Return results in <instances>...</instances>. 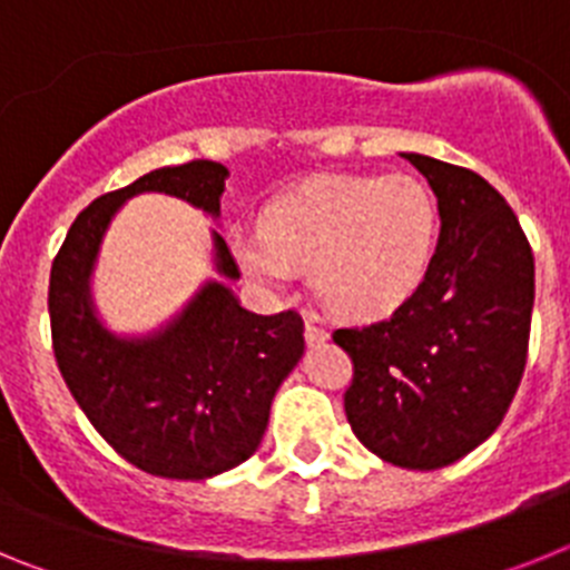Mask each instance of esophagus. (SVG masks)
Instances as JSON below:
<instances>
[{
    "instance_id": "34e87169",
    "label": "esophagus",
    "mask_w": 570,
    "mask_h": 570,
    "mask_svg": "<svg viewBox=\"0 0 570 570\" xmlns=\"http://www.w3.org/2000/svg\"><path fill=\"white\" fill-rule=\"evenodd\" d=\"M325 340H328V331L322 328L314 316H308V320H305V342H308V345H320V342Z\"/></svg>"
}]
</instances>
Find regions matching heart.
<instances>
[{"mask_svg":"<svg viewBox=\"0 0 570 570\" xmlns=\"http://www.w3.org/2000/svg\"><path fill=\"white\" fill-rule=\"evenodd\" d=\"M436 239V199L414 176H325L279 196L262 234L234 236V256L265 288H288L314 265L334 308L385 316L420 291Z\"/></svg>","mask_w":570,"mask_h":570,"instance_id":"obj_1","label":"heart"}]
</instances>
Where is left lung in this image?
<instances>
[{
	"label": "left lung",
	"instance_id": "1",
	"mask_svg": "<svg viewBox=\"0 0 570 570\" xmlns=\"http://www.w3.org/2000/svg\"><path fill=\"white\" fill-rule=\"evenodd\" d=\"M428 179L440 242L425 282L387 320L334 331L354 362L345 414L391 465L434 471L500 428L528 360L533 254L502 194L473 170L402 154Z\"/></svg>",
	"mask_w": 570,
	"mask_h": 570
}]
</instances>
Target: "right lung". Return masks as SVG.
Segmentation results:
<instances>
[{
	"label": "right lung",
	"instance_id": "add662e5",
	"mask_svg": "<svg viewBox=\"0 0 570 570\" xmlns=\"http://www.w3.org/2000/svg\"><path fill=\"white\" fill-rule=\"evenodd\" d=\"M225 179V165L194 159L99 196L73 219L50 268V336L65 385L116 454L168 480H208L259 448L276 387L305 351L302 316L254 314L228 285L205 282L165 328L116 336L94 308L90 274L130 196L156 190L219 216ZM214 250L216 271L239 279L216 230Z\"/></svg>",
	"mask_w": 570,
	"mask_h": 570
}]
</instances>
